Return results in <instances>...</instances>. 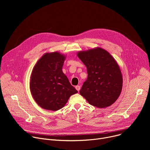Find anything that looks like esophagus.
<instances>
[{"label":"esophagus","instance_id":"esophagus-1","mask_svg":"<svg viewBox=\"0 0 150 150\" xmlns=\"http://www.w3.org/2000/svg\"><path fill=\"white\" fill-rule=\"evenodd\" d=\"M75 88H76V90L78 91H79L80 90V89H81V87L79 86V85H77V86L75 87Z\"/></svg>","mask_w":150,"mask_h":150}]
</instances>
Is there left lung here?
I'll list each match as a JSON object with an SVG mask.
<instances>
[{
    "instance_id": "obj_1",
    "label": "left lung",
    "mask_w": 150,
    "mask_h": 150,
    "mask_svg": "<svg viewBox=\"0 0 150 150\" xmlns=\"http://www.w3.org/2000/svg\"><path fill=\"white\" fill-rule=\"evenodd\" d=\"M77 56L86 66L88 74L80 94L98 108L113 104L119 98L123 86L117 62L108 51L98 47L78 52Z\"/></svg>"
}]
</instances>
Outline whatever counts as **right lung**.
Masks as SVG:
<instances>
[{"label":"right lung","mask_w":150,"mask_h":150,"mask_svg":"<svg viewBox=\"0 0 150 150\" xmlns=\"http://www.w3.org/2000/svg\"><path fill=\"white\" fill-rule=\"evenodd\" d=\"M66 56L58 52L46 53L34 65L30 82L31 95L41 108L57 111L78 91L62 71Z\"/></svg>","instance_id":"add662e5"}]
</instances>
